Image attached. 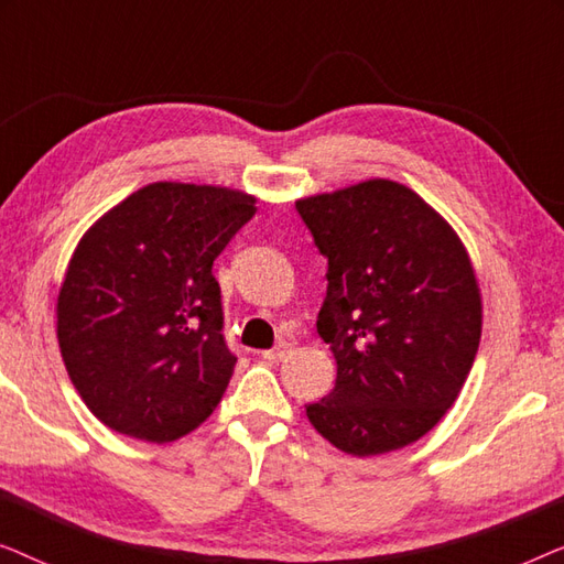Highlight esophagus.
<instances>
[{"label": "esophagus", "instance_id": "34e87169", "mask_svg": "<svg viewBox=\"0 0 564 564\" xmlns=\"http://www.w3.org/2000/svg\"><path fill=\"white\" fill-rule=\"evenodd\" d=\"M290 354H292V344L280 341V344L274 346V349H269V351L261 354V357H264L267 361H282V359H288Z\"/></svg>", "mask_w": 564, "mask_h": 564}]
</instances>
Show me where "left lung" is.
Here are the masks:
<instances>
[{"instance_id": "obj_1", "label": "left lung", "mask_w": 564, "mask_h": 564, "mask_svg": "<svg viewBox=\"0 0 564 564\" xmlns=\"http://www.w3.org/2000/svg\"><path fill=\"white\" fill-rule=\"evenodd\" d=\"M328 259L318 334L336 384L305 405L323 438L354 457L419 442L457 400L477 346L482 303L449 223L390 180L295 203Z\"/></svg>"}]
</instances>
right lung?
<instances>
[{"label":"right lung","mask_w":564,"mask_h":564,"mask_svg":"<svg viewBox=\"0 0 564 564\" xmlns=\"http://www.w3.org/2000/svg\"><path fill=\"white\" fill-rule=\"evenodd\" d=\"M253 203L226 187L156 182L84 234L58 292V346L105 426L166 444L218 408L236 354L213 261Z\"/></svg>","instance_id":"right-lung-1"}]
</instances>
